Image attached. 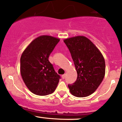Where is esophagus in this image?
<instances>
[{"label":"esophagus","mask_w":122,"mask_h":122,"mask_svg":"<svg viewBox=\"0 0 122 122\" xmlns=\"http://www.w3.org/2000/svg\"><path fill=\"white\" fill-rule=\"evenodd\" d=\"M61 77H62V79H64L65 77H66V74H63V75H62V76H61Z\"/></svg>","instance_id":"esophagus-1"}]
</instances>
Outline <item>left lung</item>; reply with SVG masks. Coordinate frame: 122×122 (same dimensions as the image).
Instances as JSON below:
<instances>
[{"label": "left lung", "instance_id": "obj_1", "mask_svg": "<svg viewBox=\"0 0 122 122\" xmlns=\"http://www.w3.org/2000/svg\"><path fill=\"white\" fill-rule=\"evenodd\" d=\"M64 42L71 53L77 78L69 84L71 94L85 97L93 94L99 87L105 76V61L96 46L84 36L66 38Z\"/></svg>", "mask_w": 122, "mask_h": 122}]
</instances>
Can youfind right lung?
I'll use <instances>...</instances> for the list:
<instances>
[{"label": "right lung", "instance_id": "obj_1", "mask_svg": "<svg viewBox=\"0 0 122 122\" xmlns=\"http://www.w3.org/2000/svg\"><path fill=\"white\" fill-rule=\"evenodd\" d=\"M60 40L50 35H41L34 39L22 54V78L28 89L36 95H48L57 87L60 76L55 72L48 58Z\"/></svg>", "mask_w": 122, "mask_h": 122}]
</instances>
